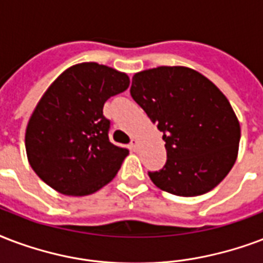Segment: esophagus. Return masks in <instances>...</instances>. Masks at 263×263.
<instances>
[{
	"label": "esophagus",
	"mask_w": 263,
	"mask_h": 263,
	"mask_svg": "<svg viewBox=\"0 0 263 263\" xmlns=\"http://www.w3.org/2000/svg\"><path fill=\"white\" fill-rule=\"evenodd\" d=\"M131 149L134 150V152H138V149H139V142L136 139L131 140Z\"/></svg>",
	"instance_id": "1"
}]
</instances>
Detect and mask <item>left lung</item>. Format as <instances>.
Here are the masks:
<instances>
[{"label":"left lung","instance_id":"obj_1","mask_svg":"<svg viewBox=\"0 0 263 263\" xmlns=\"http://www.w3.org/2000/svg\"><path fill=\"white\" fill-rule=\"evenodd\" d=\"M131 96L165 142L167 163L149 172L154 185L183 197L219 185L236 163L241 134L219 88L190 67L160 66L134 74Z\"/></svg>","mask_w":263,"mask_h":263}]
</instances>
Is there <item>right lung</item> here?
<instances>
[{
  "label": "right lung",
  "instance_id": "right-lung-1",
  "mask_svg": "<svg viewBox=\"0 0 263 263\" xmlns=\"http://www.w3.org/2000/svg\"><path fill=\"white\" fill-rule=\"evenodd\" d=\"M128 87L127 74L96 62L70 66L56 78L26 127V154L40 179L77 197L113 180L129 152L109 140L103 105Z\"/></svg>",
  "mask_w": 263,
  "mask_h": 263
}]
</instances>
